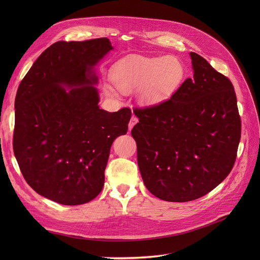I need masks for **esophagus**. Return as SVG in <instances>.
I'll return each instance as SVG.
<instances>
[{"mask_svg": "<svg viewBox=\"0 0 260 260\" xmlns=\"http://www.w3.org/2000/svg\"><path fill=\"white\" fill-rule=\"evenodd\" d=\"M138 121H139L138 117L135 116V115H132L131 119H130V121H129V130H131L133 127H135V124H136Z\"/></svg>", "mask_w": 260, "mask_h": 260, "instance_id": "obj_1", "label": "esophagus"}]
</instances>
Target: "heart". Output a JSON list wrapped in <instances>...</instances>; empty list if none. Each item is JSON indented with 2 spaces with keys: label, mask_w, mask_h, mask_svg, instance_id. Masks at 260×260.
Listing matches in <instances>:
<instances>
[{
  "label": "heart",
  "mask_w": 260,
  "mask_h": 260,
  "mask_svg": "<svg viewBox=\"0 0 260 260\" xmlns=\"http://www.w3.org/2000/svg\"><path fill=\"white\" fill-rule=\"evenodd\" d=\"M184 68L174 56L130 57L117 61L112 68L111 80L115 88L123 93L140 89V99L154 103L174 92L182 81ZM108 96L116 98L111 86H105Z\"/></svg>",
  "instance_id": "obj_1"
}]
</instances>
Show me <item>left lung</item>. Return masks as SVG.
<instances>
[{
	"label": "left lung",
	"instance_id": "1",
	"mask_svg": "<svg viewBox=\"0 0 260 260\" xmlns=\"http://www.w3.org/2000/svg\"><path fill=\"white\" fill-rule=\"evenodd\" d=\"M193 78L171 98L133 112L131 135L147 190L167 202L206 195L230 174L241 139L233 84L201 55L191 52Z\"/></svg>",
	"mask_w": 260,
	"mask_h": 260
}]
</instances>
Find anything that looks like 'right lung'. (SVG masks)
<instances>
[{
	"label": "right lung",
	"mask_w": 260,
	"mask_h": 260,
	"mask_svg": "<svg viewBox=\"0 0 260 260\" xmlns=\"http://www.w3.org/2000/svg\"><path fill=\"white\" fill-rule=\"evenodd\" d=\"M111 50L107 38L55 42L18 86L15 157L27 183L62 205H81L96 198L114 140L128 131L131 109H100L93 86L98 77L92 69Z\"/></svg>",
	"instance_id": "1"
}]
</instances>
